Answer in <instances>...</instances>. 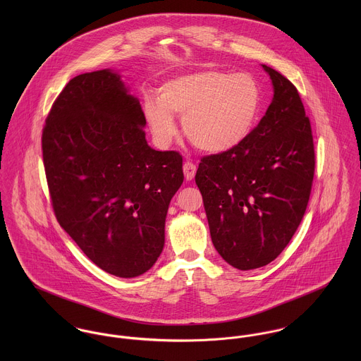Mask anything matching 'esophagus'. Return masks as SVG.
<instances>
[{
  "label": "esophagus",
  "mask_w": 361,
  "mask_h": 361,
  "mask_svg": "<svg viewBox=\"0 0 361 361\" xmlns=\"http://www.w3.org/2000/svg\"><path fill=\"white\" fill-rule=\"evenodd\" d=\"M196 171H197V166L192 162V161H186L185 165H183V173H185V178L188 180H192L196 175Z\"/></svg>",
  "instance_id": "1"
}]
</instances>
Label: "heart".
Here are the masks:
<instances>
[{
  "label": "heart",
  "instance_id": "1",
  "mask_svg": "<svg viewBox=\"0 0 361 361\" xmlns=\"http://www.w3.org/2000/svg\"><path fill=\"white\" fill-rule=\"evenodd\" d=\"M143 109L159 146L176 137L173 115H178L183 118V130L192 145L208 153H225L253 132L261 90L249 73L202 69L166 80L159 87V99L147 97Z\"/></svg>",
  "mask_w": 361,
  "mask_h": 361
}]
</instances>
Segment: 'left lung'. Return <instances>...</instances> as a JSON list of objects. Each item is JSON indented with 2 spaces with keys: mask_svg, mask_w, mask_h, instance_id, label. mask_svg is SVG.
<instances>
[{
  "mask_svg": "<svg viewBox=\"0 0 361 361\" xmlns=\"http://www.w3.org/2000/svg\"><path fill=\"white\" fill-rule=\"evenodd\" d=\"M262 68L274 86L265 115L240 146L203 157L195 178L214 247L242 271L269 264L288 246L306 212L315 168L298 89Z\"/></svg>",
  "mask_w": 361,
  "mask_h": 361,
  "instance_id": "1",
  "label": "left lung"
}]
</instances>
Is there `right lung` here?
Returning <instances> with one entry per match:
<instances>
[{"instance_id": "add662e5", "label": "right lung", "mask_w": 361, "mask_h": 361, "mask_svg": "<svg viewBox=\"0 0 361 361\" xmlns=\"http://www.w3.org/2000/svg\"><path fill=\"white\" fill-rule=\"evenodd\" d=\"M145 112L108 69L69 80L43 128V162L59 225L105 272L133 278L164 247L183 182L182 155L147 145Z\"/></svg>"}]
</instances>
